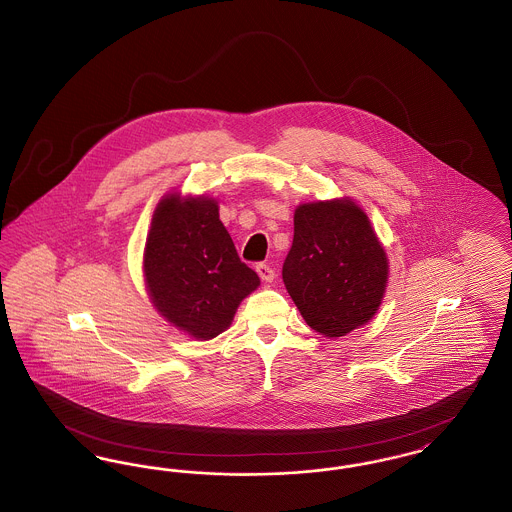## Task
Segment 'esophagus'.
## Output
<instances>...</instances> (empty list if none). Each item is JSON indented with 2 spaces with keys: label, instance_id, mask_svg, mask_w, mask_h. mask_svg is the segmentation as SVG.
<instances>
[{
  "label": "esophagus",
  "instance_id": "esophagus-1",
  "mask_svg": "<svg viewBox=\"0 0 512 512\" xmlns=\"http://www.w3.org/2000/svg\"><path fill=\"white\" fill-rule=\"evenodd\" d=\"M257 274H259V276H261V280H263V282H272V280H274V276H276V274H274V270H272V267H270V265H267V263H259V265H257Z\"/></svg>",
  "mask_w": 512,
  "mask_h": 512
}]
</instances>
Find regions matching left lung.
I'll return each instance as SVG.
<instances>
[{
	"label": "left lung",
	"mask_w": 512,
	"mask_h": 512,
	"mask_svg": "<svg viewBox=\"0 0 512 512\" xmlns=\"http://www.w3.org/2000/svg\"><path fill=\"white\" fill-rule=\"evenodd\" d=\"M282 278L305 322L326 338H340L376 315L388 257L355 201L303 203L293 215Z\"/></svg>",
	"instance_id": "1"
}]
</instances>
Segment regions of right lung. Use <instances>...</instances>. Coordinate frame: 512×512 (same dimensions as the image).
<instances>
[{"instance_id":"obj_1","label":"right lung","mask_w":512,"mask_h":512,"mask_svg":"<svg viewBox=\"0 0 512 512\" xmlns=\"http://www.w3.org/2000/svg\"><path fill=\"white\" fill-rule=\"evenodd\" d=\"M147 292L172 326L211 340L234 320L261 284L240 261L213 197L165 195L151 219L144 251Z\"/></svg>"}]
</instances>
